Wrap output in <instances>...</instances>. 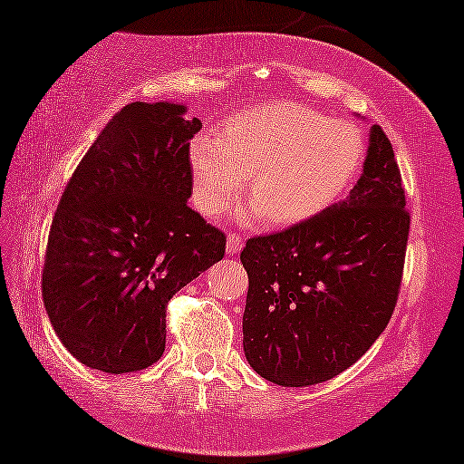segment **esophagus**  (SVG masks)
<instances>
[{"label": "esophagus", "mask_w": 464, "mask_h": 464, "mask_svg": "<svg viewBox=\"0 0 464 464\" xmlns=\"http://www.w3.org/2000/svg\"><path fill=\"white\" fill-rule=\"evenodd\" d=\"M242 246H245V238H242L238 232L227 234V245H226L227 255H237Z\"/></svg>", "instance_id": "obj_1"}]
</instances>
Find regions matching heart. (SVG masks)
Returning <instances> with one entry per match:
<instances>
[{
  "mask_svg": "<svg viewBox=\"0 0 464 464\" xmlns=\"http://www.w3.org/2000/svg\"><path fill=\"white\" fill-rule=\"evenodd\" d=\"M362 145L353 126L290 102L246 108L216 137L190 142L197 205L219 216L248 178L255 216L292 226L332 208L359 174Z\"/></svg>",
  "mask_w": 464,
  "mask_h": 464,
  "instance_id": "heart-1",
  "label": "heart"
}]
</instances>
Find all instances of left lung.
Listing matches in <instances>:
<instances>
[{
	"mask_svg": "<svg viewBox=\"0 0 464 464\" xmlns=\"http://www.w3.org/2000/svg\"><path fill=\"white\" fill-rule=\"evenodd\" d=\"M394 149L369 132L359 182L344 201L286 230L246 240L242 346L284 388L336 377L386 330L401 292L411 216Z\"/></svg>",
	"mask_w": 464,
	"mask_h": 464,
	"instance_id": "left-lung-1",
	"label": "left lung"
}]
</instances>
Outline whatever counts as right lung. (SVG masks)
Instances as JSON below:
<instances>
[{"label": "right lung", "mask_w": 464, "mask_h": 464, "mask_svg": "<svg viewBox=\"0 0 464 464\" xmlns=\"http://www.w3.org/2000/svg\"><path fill=\"white\" fill-rule=\"evenodd\" d=\"M184 111L163 102L120 110L76 166L49 227V322L74 359L103 373L158 362L169 298L224 259L226 234L187 203L201 120Z\"/></svg>", "instance_id": "add662e5"}]
</instances>
